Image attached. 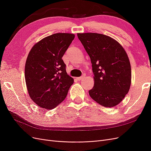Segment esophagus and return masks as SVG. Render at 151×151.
Returning <instances> with one entry per match:
<instances>
[{
    "label": "esophagus",
    "instance_id": "esophagus-1",
    "mask_svg": "<svg viewBox=\"0 0 151 151\" xmlns=\"http://www.w3.org/2000/svg\"><path fill=\"white\" fill-rule=\"evenodd\" d=\"M85 74H83V76H81V77H77V80H78L79 81H81L82 79H84V77H85Z\"/></svg>",
    "mask_w": 151,
    "mask_h": 151
}]
</instances>
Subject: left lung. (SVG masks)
<instances>
[{
  "label": "left lung",
  "mask_w": 151,
  "mask_h": 151,
  "mask_svg": "<svg viewBox=\"0 0 151 151\" xmlns=\"http://www.w3.org/2000/svg\"><path fill=\"white\" fill-rule=\"evenodd\" d=\"M77 36L92 63L94 85L89 91L91 98L104 107L116 106L131 84V67L125 50L104 35L78 33Z\"/></svg>",
  "instance_id": "left-lung-1"
}]
</instances>
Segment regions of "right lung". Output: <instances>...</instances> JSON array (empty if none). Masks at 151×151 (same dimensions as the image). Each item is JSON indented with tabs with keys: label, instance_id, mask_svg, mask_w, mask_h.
Wrapping results in <instances>:
<instances>
[{
	"label": "right lung",
	"instance_id": "right-lung-1",
	"mask_svg": "<svg viewBox=\"0 0 151 151\" xmlns=\"http://www.w3.org/2000/svg\"><path fill=\"white\" fill-rule=\"evenodd\" d=\"M75 38L74 34L56 33L31 48L25 65V80L31 99L52 109L66 98L74 79L67 74L62 57Z\"/></svg>",
	"mask_w": 151,
	"mask_h": 151
}]
</instances>
